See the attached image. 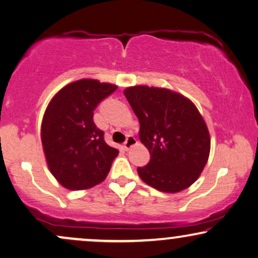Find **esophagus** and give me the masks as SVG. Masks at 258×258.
Returning <instances> with one entry per match:
<instances>
[{
    "label": "esophagus",
    "mask_w": 258,
    "mask_h": 258,
    "mask_svg": "<svg viewBox=\"0 0 258 258\" xmlns=\"http://www.w3.org/2000/svg\"><path fill=\"white\" fill-rule=\"evenodd\" d=\"M136 145H137V140L133 135H129L128 137H126V140H125V142H124V148L126 150L130 149V148H132V147L136 146Z\"/></svg>",
    "instance_id": "obj_1"
}]
</instances>
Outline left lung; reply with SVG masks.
Returning a JSON list of instances; mask_svg holds the SVG:
<instances>
[{"mask_svg": "<svg viewBox=\"0 0 258 258\" xmlns=\"http://www.w3.org/2000/svg\"><path fill=\"white\" fill-rule=\"evenodd\" d=\"M124 96L140 122V141L148 165L137 173L147 185L167 193L187 188L199 178L210 155L206 123L196 105L167 89L132 86Z\"/></svg>", "mask_w": 258, "mask_h": 258, "instance_id": "left-lung-1", "label": "left lung"}]
</instances>
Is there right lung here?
I'll use <instances>...</instances> for the list:
<instances>
[{"label": "right lung", "instance_id": "right-lung-1", "mask_svg": "<svg viewBox=\"0 0 258 258\" xmlns=\"http://www.w3.org/2000/svg\"><path fill=\"white\" fill-rule=\"evenodd\" d=\"M116 89L95 79H80L62 88L49 102L41 123V142L49 170L65 188L98 185L118 155L93 122V110Z\"/></svg>", "mask_w": 258, "mask_h": 258}]
</instances>
